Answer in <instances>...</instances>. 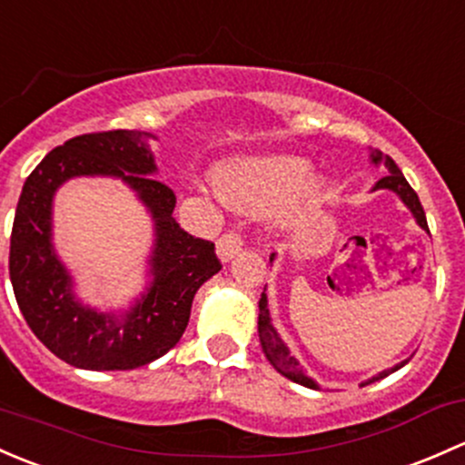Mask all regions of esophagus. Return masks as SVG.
<instances>
[{"label": "esophagus", "mask_w": 465, "mask_h": 465, "mask_svg": "<svg viewBox=\"0 0 465 465\" xmlns=\"http://www.w3.org/2000/svg\"><path fill=\"white\" fill-rule=\"evenodd\" d=\"M242 249V238L238 232H224L216 241V252L223 261H232Z\"/></svg>", "instance_id": "esophagus-1"}]
</instances>
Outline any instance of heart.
Returning a JSON list of instances; mask_svg holds the SVG:
<instances>
[{
	"instance_id": "obj_1",
	"label": "heart",
	"mask_w": 465,
	"mask_h": 465,
	"mask_svg": "<svg viewBox=\"0 0 465 465\" xmlns=\"http://www.w3.org/2000/svg\"><path fill=\"white\" fill-rule=\"evenodd\" d=\"M305 173V160L276 155V158L227 164L220 171L218 180L223 192L236 203L265 204L294 192Z\"/></svg>"
}]
</instances>
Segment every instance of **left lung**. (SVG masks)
<instances>
[{
    "label": "left lung",
    "mask_w": 465,
    "mask_h": 465,
    "mask_svg": "<svg viewBox=\"0 0 465 465\" xmlns=\"http://www.w3.org/2000/svg\"><path fill=\"white\" fill-rule=\"evenodd\" d=\"M372 160H374V163H383L385 167H388V173H385L383 178H381L379 183H376L374 189H392V192H397L401 198H403V203L410 207V212L414 213L417 223L421 224V227L428 232L426 212H423L421 203H419V195H417V192H414L412 187H410L408 180L403 178V173H401V169L397 167V164H394V160L390 158V155H383V153H381V151H374ZM258 307H261V316H258V336H261V345H262V350H265V356H267V359H270V363L282 376H287V379L294 381V383L305 385V388H316L314 381L307 379L305 372H302V368H301V365H298V361L290 354V350L285 348V343H282V341H281V336H278L276 330H273V327H272L270 310H267L265 292H262V294H261ZM403 365H405V361H403V363L394 365L392 370H385V372H381L374 381H379V379H383V376L392 374L394 370L403 368ZM370 383H372V381H370Z\"/></svg>",
    "instance_id": "8db88e82"
}]
</instances>
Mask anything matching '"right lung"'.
Segmentation results:
<instances>
[{"label": "right lung", "instance_id": "obj_1", "mask_svg": "<svg viewBox=\"0 0 465 465\" xmlns=\"http://www.w3.org/2000/svg\"><path fill=\"white\" fill-rule=\"evenodd\" d=\"M144 135L126 129L75 135L33 169L19 195L8 256L15 298L33 334L73 368L134 370L167 354L187 330L198 287L223 267L212 241L192 236L171 216L175 193L151 178L155 164ZM95 173L129 182L152 209L159 229L154 285L120 322L74 302L50 247L54 189L73 174Z\"/></svg>", "mask_w": 465, "mask_h": 465}]
</instances>
